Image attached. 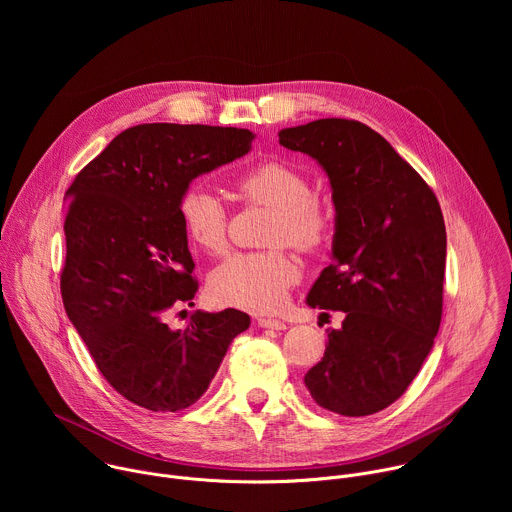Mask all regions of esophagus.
<instances>
[{"mask_svg":"<svg viewBox=\"0 0 512 512\" xmlns=\"http://www.w3.org/2000/svg\"><path fill=\"white\" fill-rule=\"evenodd\" d=\"M261 328H271V330H285V322L273 320V318H259L257 320Z\"/></svg>","mask_w":512,"mask_h":512,"instance_id":"esophagus-1","label":"esophagus"}]
</instances>
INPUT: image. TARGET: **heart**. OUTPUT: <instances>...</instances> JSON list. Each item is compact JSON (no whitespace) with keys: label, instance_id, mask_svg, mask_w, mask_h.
<instances>
[{"label":"heart","instance_id":"1","mask_svg":"<svg viewBox=\"0 0 512 512\" xmlns=\"http://www.w3.org/2000/svg\"><path fill=\"white\" fill-rule=\"evenodd\" d=\"M237 192L255 204L271 208L267 245H289L314 251L330 227V212L310 194L304 174L281 162H265L237 180ZM180 223L194 247L208 255L227 249V210L223 202L202 186L188 188L178 202ZM300 277L296 261L283 249L239 253L218 265L208 277L210 296L225 306L249 312H277L291 285Z\"/></svg>","mask_w":512,"mask_h":512}]
</instances>
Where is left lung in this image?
Wrapping results in <instances>:
<instances>
[{"mask_svg": "<svg viewBox=\"0 0 512 512\" xmlns=\"http://www.w3.org/2000/svg\"><path fill=\"white\" fill-rule=\"evenodd\" d=\"M314 158L332 188V263L306 304L344 312L304 383L314 401L362 417L397 401L442 322L446 225L431 188L369 125L318 119L279 131Z\"/></svg>", "mask_w": 512, "mask_h": 512, "instance_id": "obj_1", "label": "left lung"}]
</instances>
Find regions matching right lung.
<instances>
[{"label":"right lung","instance_id":"right-lung-1","mask_svg":"<svg viewBox=\"0 0 512 512\" xmlns=\"http://www.w3.org/2000/svg\"><path fill=\"white\" fill-rule=\"evenodd\" d=\"M237 127L145 123L121 131L66 190L68 320L99 371L127 401L150 411L196 403L251 318L196 310L184 330L166 316L194 306V261L178 202L192 180L251 152Z\"/></svg>","mask_w":512,"mask_h":512}]
</instances>
